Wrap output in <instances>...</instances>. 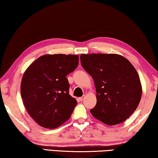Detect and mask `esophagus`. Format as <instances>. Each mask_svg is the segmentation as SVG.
<instances>
[{
  "instance_id": "34e87169",
  "label": "esophagus",
  "mask_w": 158,
  "mask_h": 158,
  "mask_svg": "<svg viewBox=\"0 0 158 158\" xmlns=\"http://www.w3.org/2000/svg\"><path fill=\"white\" fill-rule=\"evenodd\" d=\"M84 98H85V96H81V97H79V100L80 101V102H82V101H83Z\"/></svg>"
}]
</instances>
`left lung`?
I'll return each mask as SVG.
<instances>
[{
    "instance_id": "1",
    "label": "left lung",
    "mask_w": 158,
    "mask_h": 158,
    "mask_svg": "<svg viewBox=\"0 0 158 158\" xmlns=\"http://www.w3.org/2000/svg\"><path fill=\"white\" fill-rule=\"evenodd\" d=\"M80 60L96 87V104L90 110L92 116L108 126L128 119L142 96L139 75L133 64L117 54H81Z\"/></svg>"
}]
</instances>
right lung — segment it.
Wrapping results in <instances>:
<instances>
[{
  "mask_svg": "<svg viewBox=\"0 0 158 158\" xmlns=\"http://www.w3.org/2000/svg\"><path fill=\"white\" fill-rule=\"evenodd\" d=\"M78 64L77 55H44L25 71L21 97L28 114L40 126L55 129L71 116L77 102L69 94L67 75Z\"/></svg>",
  "mask_w": 158,
  "mask_h": 158,
  "instance_id": "right-lung-1",
  "label": "right lung"
}]
</instances>
